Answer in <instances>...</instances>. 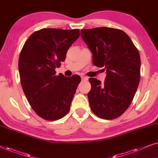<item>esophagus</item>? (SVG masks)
<instances>
[{"mask_svg":"<svg viewBox=\"0 0 158 158\" xmlns=\"http://www.w3.org/2000/svg\"><path fill=\"white\" fill-rule=\"evenodd\" d=\"M81 80L82 81H87L88 79V78L87 77H85V76H81Z\"/></svg>","mask_w":158,"mask_h":158,"instance_id":"34e87169","label":"esophagus"}]
</instances>
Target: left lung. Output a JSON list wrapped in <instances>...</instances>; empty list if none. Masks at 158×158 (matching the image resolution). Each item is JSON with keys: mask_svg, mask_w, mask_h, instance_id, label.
Segmentation results:
<instances>
[{"mask_svg": "<svg viewBox=\"0 0 158 158\" xmlns=\"http://www.w3.org/2000/svg\"><path fill=\"white\" fill-rule=\"evenodd\" d=\"M81 36L92 52V63L106 70L105 81L89 78L88 100L92 112L110 120L127 110L140 81L138 50L124 31L110 27L81 29Z\"/></svg>", "mask_w": 158, "mask_h": 158, "instance_id": "1", "label": "left lung"}]
</instances>
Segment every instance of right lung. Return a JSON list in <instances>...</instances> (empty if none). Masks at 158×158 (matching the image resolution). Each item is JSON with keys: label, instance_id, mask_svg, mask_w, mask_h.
Segmentation results:
<instances>
[{"label": "right lung", "instance_id": "right-lung-1", "mask_svg": "<svg viewBox=\"0 0 158 158\" xmlns=\"http://www.w3.org/2000/svg\"><path fill=\"white\" fill-rule=\"evenodd\" d=\"M80 35L79 29H42L31 34L24 43L19 58L22 87L34 111L48 121L65 116L81 78L55 69L66 59L67 50Z\"/></svg>", "mask_w": 158, "mask_h": 158}]
</instances>
